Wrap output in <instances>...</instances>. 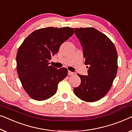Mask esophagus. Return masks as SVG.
<instances>
[{"mask_svg": "<svg viewBox=\"0 0 132 132\" xmlns=\"http://www.w3.org/2000/svg\"><path fill=\"white\" fill-rule=\"evenodd\" d=\"M74 74V73L71 71H68V76H72Z\"/></svg>", "mask_w": 132, "mask_h": 132, "instance_id": "1", "label": "esophagus"}]
</instances>
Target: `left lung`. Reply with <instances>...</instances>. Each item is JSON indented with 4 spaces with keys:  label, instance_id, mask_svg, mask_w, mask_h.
I'll return each instance as SVG.
<instances>
[{
    "label": "left lung",
    "instance_id": "obj_1",
    "mask_svg": "<svg viewBox=\"0 0 132 132\" xmlns=\"http://www.w3.org/2000/svg\"><path fill=\"white\" fill-rule=\"evenodd\" d=\"M74 32L83 47L85 64L89 66L87 76L78 74L81 84L74 89V94L86 102H95L107 93L115 79L117 51L107 36L94 28H76Z\"/></svg>",
    "mask_w": 132,
    "mask_h": 132
}]
</instances>
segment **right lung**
Listing matches in <instances>:
<instances>
[{
	"mask_svg": "<svg viewBox=\"0 0 132 132\" xmlns=\"http://www.w3.org/2000/svg\"><path fill=\"white\" fill-rule=\"evenodd\" d=\"M70 27H47L36 30L24 40L16 54L18 77L28 95L35 100L49 99L67 77V69L49 65L51 56L74 34Z\"/></svg>",
	"mask_w": 132,
	"mask_h": 132,
	"instance_id": "add662e5",
	"label": "right lung"
}]
</instances>
